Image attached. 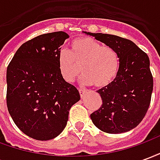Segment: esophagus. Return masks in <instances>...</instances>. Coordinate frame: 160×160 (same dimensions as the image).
Listing matches in <instances>:
<instances>
[{
  "label": "esophagus",
  "mask_w": 160,
  "mask_h": 160,
  "mask_svg": "<svg viewBox=\"0 0 160 160\" xmlns=\"http://www.w3.org/2000/svg\"><path fill=\"white\" fill-rule=\"evenodd\" d=\"M79 92H80V95L81 98H84L85 94H86V90L82 89V88H79Z\"/></svg>",
  "instance_id": "1"
}]
</instances>
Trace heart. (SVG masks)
<instances>
[{
	"label": "heart",
	"mask_w": 160,
	"mask_h": 160,
	"mask_svg": "<svg viewBox=\"0 0 160 160\" xmlns=\"http://www.w3.org/2000/svg\"><path fill=\"white\" fill-rule=\"evenodd\" d=\"M80 68L83 73L82 83L104 87L118 75L120 58L111 46L102 45L89 37H80L71 42L68 51L62 50L58 56L59 72L68 83H73L79 78Z\"/></svg>",
	"instance_id": "b5f03b06"
}]
</instances>
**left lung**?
<instances>
[{
    "label": "left lung",
    "mask_w": 160,
    "mask_h": 160,
    "mask_svg": "<svg viewBox=\"0 0 160 160\" xmlns=\"http://www.w3.org/2000/svg\"><path fill=\"white\" fill-rule=\"evenodd\" d=\"M85 33L114 48L120 58L115 80L98 91L102 105L91 114V119L105 133L128 132L142 121L151 103L153 79L149 57L131 40L111 34Z\"/></svg>",
    "instance_id": "1"
}]
</instances>
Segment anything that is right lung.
Returning a JSON list of instances; mask_svg holds the SVG:
<instances>
[{
    "instance_id": "obj_1",
    "label": "right lung",
    "mask_w": 160,
    "mask_h": 160,
    "mask_svg": "<svg viewBox=\"0 0 160 160\" xmlns=\"http://www.w3.org/2000/svg\"><path fill=\"white\" fill-rule=\"evenodd\" d=\"M69 36L46 33L20 46L7 68V105L16 126L29 137L49 141L59 135L79 91L61 76L58 56Z\"/></svg>"
}]
</instances>
